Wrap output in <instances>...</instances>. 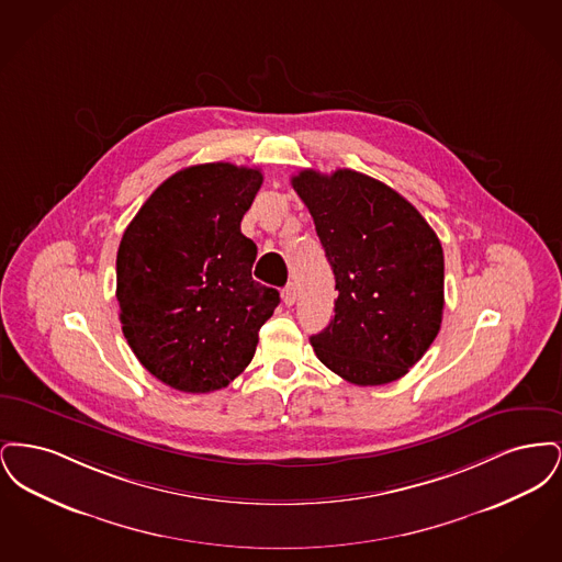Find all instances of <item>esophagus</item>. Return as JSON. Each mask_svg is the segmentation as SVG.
<instances>
[{"label":"esophagus","mask_w":562,"mask_h":562,"mask_svg":"<svg viewBox=\"0 0 562 562\" xmlns=\"http://www.w3.org/2000/svg\"><path fill=\"white\" fill-rule=\"evenodd\" d=\"M282 301H284V305H289V307L296 301V289H294L293 282L282 289Z\"/></svg>","instance_id":"34e87169"}]
</instances>
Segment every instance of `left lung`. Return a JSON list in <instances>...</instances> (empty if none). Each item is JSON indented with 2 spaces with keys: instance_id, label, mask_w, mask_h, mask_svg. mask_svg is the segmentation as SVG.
<instances>
[{
  "instance_id": "left-lung-1",
  "label": "left lung",
  "mask_w": 562,
  "mask_h": 562,
  "mask_svg": "<svg viewBox=\"0 0 562 562\" xmlns=\"http://www.w3.org/2000/svg\"><path fill=\"white\" fill-rule=\"evenodd\" d=\"M294 191L314 216L335 273V316L310 337L324 367L356 385L401 379L442 322L445 255L398 191L362 172L301 170Z\"/></svg>"
}]
</instances>
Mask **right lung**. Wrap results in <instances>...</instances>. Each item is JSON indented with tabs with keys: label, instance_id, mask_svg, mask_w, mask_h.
Listing matches in <instances>:
<instances>
[{
	"label": "right lung",
	"instance_id": "1",
	"mask_svg": "<svg viewBox=\"0 0 562 562\" xmlns=\"http://www.w3.org/2000/svg\"><path fill=\"white\" fill-rule=\"evenodd\" d=\"M263 183L259 168L213 161L168 177L117 248L122 330L161 383L209 394L250 364L280 293L252 280L257 246L241 216Z\"/></svg>",
	"mask_w": 562,
	"mask_h": 562
}]
</instances>
